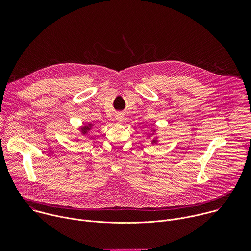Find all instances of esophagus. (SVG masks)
<instances>
[{"label":"esophagus","mask_w":251,"mask_h":251,"mask_svg":"<svg viewBox=\"0 0 251 251\" xmlns=\"http://www.w3.org/2000/svg\"><path fill=\"white\" fill-rule=\"evenodd\" d=\"M116 121L118 122V123H122L123 121H124V117H123V115L122 114H117L116 115Z\"/></svg>","instance_id":"1"}]
</instances>
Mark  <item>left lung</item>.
Returning <instances> with one entry per match:
<instances>
[{
	"mask_svg": "<svg viewBox=\"0 0 251 251\" xmlns=\"http://www.w3.org/2000/svg\"><path fill=\"white\" fill-rule=\"evenodd\" d=\"M151 131H152V134H150V135H148V138H151L152 136H154L153 137V139L151 140V143L152 144H158L159 143V138H158V136H156V129H151Z\"/></svg>",
	"mask_w": 251,
	"mask_h": 251,
	"instance_id": "1",
	"label": "left lung"
}]
</instances>
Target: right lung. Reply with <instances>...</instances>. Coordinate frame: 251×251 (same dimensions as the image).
Segmentation results:
<instances>
[{"label":"right lung","instance_id":"obj_1","mask_svg":"<svg viewBox=\"0 0 251 251\" xmlns=\"http://www.w3.org/2000/svg\"><path fill=\"white\" fill-rule=\"evenodd\" d=\"M93 127H94V123H93V122H89V123H86V124L80 126V127L78 128V131L80 132V134H81L82 136H86V135L89 133V131H91V129H92ZM76 141H79V139L76 138Z\"/></svg>","mask_w":251,"mask_h":251}]
</instances>
